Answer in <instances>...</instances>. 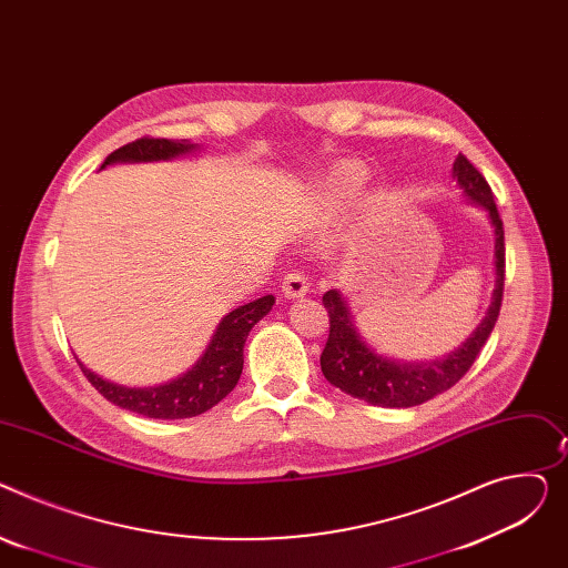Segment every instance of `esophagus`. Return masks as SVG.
Wrapping results in <instances>:
<instances>
[{
    "label": "esophagus",
    "instance_id": "1",
    "mask_svg": "<svg viewBox=\"0 0 568 568\" xmlns=\"http://www.w3.org/2000/svg\"><path fill=\"white\" fill-rule=\"evenodd\" d=\"M310 291V282L303 273H288L282 282V293L286 297H303Z\"/></svg>",
    "mask_w": 568,
    "mask_h": 568
}]
</instances>
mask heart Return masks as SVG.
<instances>
[{"label":"heart","instance_id":"1","mask_svg":"<svg viewBox=\"0 0 568 568\" xmlns=\"http://www.w3.org/2000/svg\"><path fill=\"white\" fill-rule=\"evenodd\" d=\"M359 183H362V176L351 170V166H339V170L332 172L327 185H325V202L329 209L335 206H342L344 202H348V199L359 190Z\"/></svg>","mask_w":568,"mask_h":568}]
</instances>
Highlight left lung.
<instances>
[{"label": "left lung", "mask_w": 568, "mask_h": 568, "mask_svg": "<svg viewBox=\"0 0 568 568\" xmlns=\"http://www.w3.org/2000/svg\"><path fill=\"white\" fill-rule=\"evenodd\" d=\"M452 174L465 196V202L481 206L488 213V222L495 233V288L486 316L473 335L456 351L438 359H392L381 355L362 337L351 312L348 297L339 288H329L323 295V305L329 316V337L321 353V372L329 385L362 398V402L383 408H413L428 398L454 387L477 359L479 351L488 342L495 321L499 316L505 291V229L499 220L495 199L486 179L477 166L458 153Z\"/></svg>", "instance_id": "obj_1"}]
</instances>
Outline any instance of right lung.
I'll return each instance as SVG.
<instances>
[{
  "mask_svg": "<svg viewBox=\"0 0 568 568\" xmlns=\"http://www.w3.org/2000/svg\"><path fill=\"white\" fill-rule=\"evenodd\" d=\"M199 151L196 144H190V140H153L142 138L138 142H130L114 153L108 155V160L100 164V170H105L108 164L116 162H158V160H174ZM275 305V295H263L254 303H247L239 310L229 312L215 327L213 337L190 369L162 385L153 387H128L112 383L95 372L87 369V366L78 359L80 369L89 378V383L103 394L108 402L114 406L138 413L151 419H183V417H196L206 410H211L215 404L236 387L241 374H243V348L247 342L250 329L268 314Z\"/></svg>",
  "mask_w": 568,
  "mask_h": 568,
  "instance_id": "obj_1",
  "label": "right lung"
}]
</instances>
